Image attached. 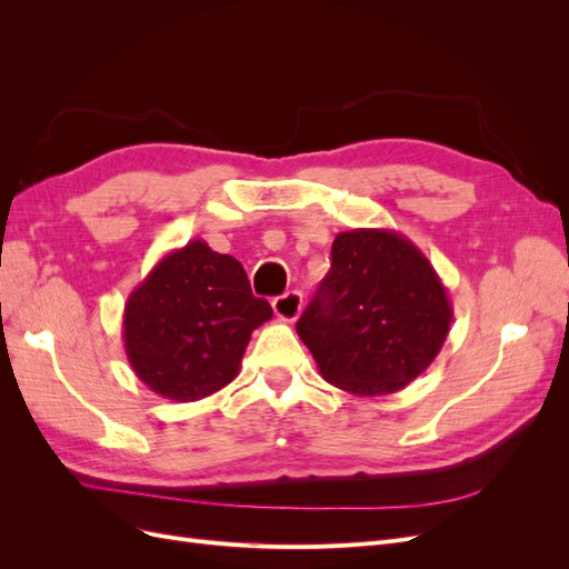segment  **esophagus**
Masks as SVG:
<instances>
[{"instance_id": "obj_1", "label": "esophagus", "mask_w": 569, "mask_h": 569, "mask_svg": "<svg viewBox=\"0 0 569 569\" xmlns=\"http://www.w3.org/2000/svg\"><path fill=\"white\" fill-rule=\"evenodd\" d=\"M301 306H303V297L299 289H291L287 291V295L278 297L272 301V311L274 316H278L280 320H287V322H295L301 313Z\"/></svg>"}]
</instances>
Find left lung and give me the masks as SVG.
<instances>
[{"instance_id": "8db88e82", "label": "left lung", "mask_w": 569, "mask_h": 569, "mask_svg": "<svg viewBox=\"0 0 569 569\" xmlns=\"http://www.w3.org/2000/svg\"><path fill=\"white\" fill-rule=\"evenodd\" d=\"M449 291L427 256L393 230H349L297 322L327 382L385 396L422 375L449 337Z\"/></svg>"}]
</instances>
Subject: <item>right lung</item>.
Wrapping results in <instances>:
<instances>
[{"instance_id":"right-lung-1","label":"right lung","mask_w":569,"mask_h":569,"mask_svg":"<svg viewBox=\"0 0 569 569\" xmlns=\"http://www.w3.org/2000/svg\"><path fill=\"white\" fill-rule=\"evenodd\" d=\"M270 318L242 263L194 239L166 253L128 297L126 353L153 393L199 401L234 380L251 332Z\"/></svg>"}]
</instances>
